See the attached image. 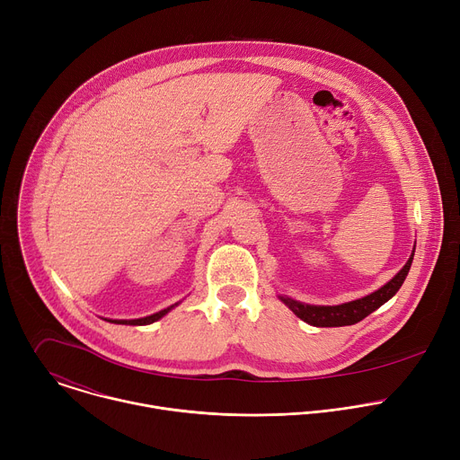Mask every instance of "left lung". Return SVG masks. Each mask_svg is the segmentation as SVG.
<instances>
[{"mask_svg":"<svg viewBox=\"0 0 460 460\" xmlns=\"http://www.w3.org/2000/svg\"><path fill=\"white\" fill-rule=\"evenodd\" d=\"M413 254H415V245L411 251V256L408 258V261L404 264V268L393 277L387 284H384L380 289L346 302V304H339V305H313V304H305V302H298L295 298L289 296H282L279 295V298L304 322H307L309 325L314 327H341V325H353L357 322H360L362 318H366L367 314H371L375 309H378L382 304H385L389 298H393L397 295V291L401 289V286L404 284L411 261H413Z\"/></svg>","mask_w":460,"mask_h":460,"instance_id":"obj_1","label":"left lung"}]
</instances>
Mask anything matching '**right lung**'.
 Wrapping results in <instances>:
<instances>
[{"instance_id": "obj_1", "label": "right lung", "mask_w": 460, "mask_h": 460, "mask_svg": "<svg viewBox=\"0 0 460 460\" xmlns=\"http://www.w3.org/2000/svg\"><path fill=\"white\" fill-rule=\"evenodd\" d=\"M178 304H180V302H176V304H172V305H169V307H165V309H162V311H158V313H155V314L144 316V318H133V320H112V318H105V320H107V322H112V323H125V325H147V323H153V322L160 320L162 316H165V314H167L171 309H174Z\"/></svg>"}]
</instances>
